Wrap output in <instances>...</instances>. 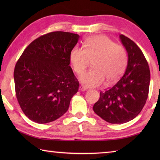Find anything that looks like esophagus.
<instances>
[{"mask_svg": "<svg viewBox=\"0 0 160 160\" xmlns=\"http://www.w3.org/2000/svg\"><path fill=\"white\" fill-rule=\"evenodd\" d=\"M79 90H80V91L84 92V91H85V90H87V88H85V87L82 86V85H80V87H79Z\"/></svg>", "mask_w": 160, "mask_h": 160, "instance_id": "esophagus-1", "label": "esophagus"}]
</instances>
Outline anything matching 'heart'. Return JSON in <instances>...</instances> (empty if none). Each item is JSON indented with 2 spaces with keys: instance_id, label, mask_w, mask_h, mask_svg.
I'll list each match as a JSON object with an SVG mask.
<instances>
[{
  "instance_id": "b5f03b06",
  "label": "heart",
  "mask_w": 160,
  "mask_h": 160,
  "mask_svg": "<svg viewBox=\"0 0 160 160\" xmlns=\"http://www.w3.org/2000/svg\"><path fill=\"white\" fill-rule=\"evenodd\" d=\"M69 60L77 74L81 75L93 61L90 71L80 77L81 83L89 88H95L107 81L110 85L123 75L128 62L126 48L117 45L106 36H94L87 39L84 48L75 47L70 51Z\"/></svg>"
}]
</instances>
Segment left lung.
<instances>
[{"mask_svg": "<svg viewBox=\"0 0 160 160\" xmlns=\"http://www.w3.org/2000/svg\"><path fill=\"white\" fill-rule=\"evenodd\" d=\"M120 39L128 53V64L123 77L112 88L100 92L93 106L97 115L110 123L131 121L141 112L147 101L150 71L142 51L123 34Z\"/></svg>", "mask_w": 160, "mask_h": 160, "instance_id": "obj_1", "label": "left lung"}]
</instances>
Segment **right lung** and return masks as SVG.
<instances>
[{"mask_svg": "<svg viewBox=\"0 0 160 160\" xmlns=\"http://www.w3.org/2000/svg\"><path fill=\"white\" fill-rule=\"evenodd\" d=\"M79 37L66 32L46 34L34 40L18 59L14 70L16 97L32 121L49 123L68 109L79 88L69 54Z\"/></svg>", "mask_w": 160, "mask_h": 160, "instance_id": "obj_1", "label": "right lung"}]
</instances>
